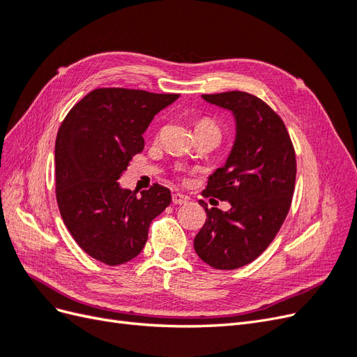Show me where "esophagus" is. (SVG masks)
Masks as SVG:
<instances>
[{
    "label": "esophagus",
    "mask_w": 357,
    "mask_h": 357,
    "mask_svg": "<svg viewBox=\"0 0 357 357\" xmlns=\"http://www.w3.org/2000/svg\"><path fill=\"white\" fill-rule=\"evenodd\" d=\"M189 201V198L186 197V195H183V193H172V204H176V205H183V204H186Z\"/></svg>",
    "instance_id": "1"
}]
</instances>
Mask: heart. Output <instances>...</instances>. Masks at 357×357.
<instances>
[{
	"label": "heart",
	"instance_id": "obj_1",
	"mask_svg": "<svg viewBox=\"0 0 357 357\" xmlns=\"http://www.w3.org/2000/svg\"><path fill=\"white\" fill-rule=\"evenodd\" d=\"M197 128H213V129H218V128L214 126V123L210 122V121H201V122L197 125Z\"/></svg>",
	"mask_w": 357,
	"mask_h": 357
}]
</instances>
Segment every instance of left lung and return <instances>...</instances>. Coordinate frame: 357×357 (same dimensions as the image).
<instances>
[{"label": "left lung", "mask_w": 357, "mask_h": 357, "mask_svg": "<svg viewBox=\"0 0 357 357\" xmlns=\"http://www.w3.org/2000/svg\"><path fill=\"white\" fill-rule=\"evenodd\" d=\"M202 98L234 114L235 142L202 192L228 201L231 210L201 199L207 220L193 247L210 266L236 269L261 256L282 228L295 190V149L282 117L257 96L232 91Z\"/></svg>", "instance_id": "1"}]
</instances>
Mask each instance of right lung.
<instances>
[{
  "instance_id": "right-lung-1",
  "label": "right lung",
  "mask_w": 357,
  "mask_h": 357,
  "mask_svg": "<svg viewBox=\"0 0 357 357\" xmlns=\"http://www.w3.org/2000/svg\"><path fill=\"white\" fill-rule=\"evenodd\" d=\"M178 96L101 88L63 119L55 144L58 207L75 243L96 261L114 266L138 256L150 223L171 204L169 189L158 183L137 195L117 180L144 149L155 114Z\"/></svg>"
}]
</instances>
